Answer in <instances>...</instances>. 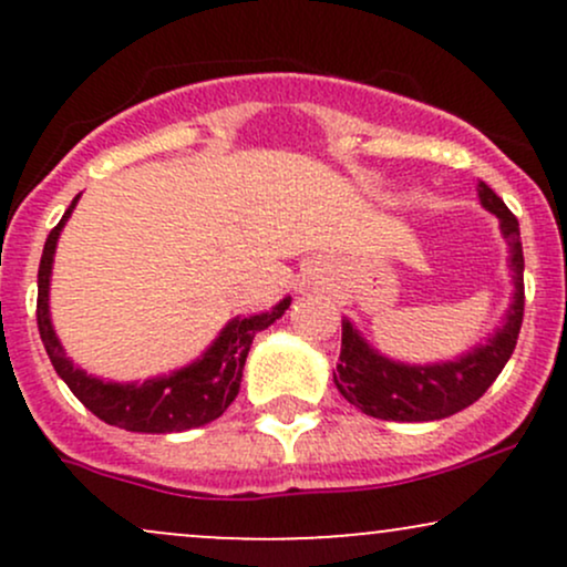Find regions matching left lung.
Segmentation results:
<instances>
[{
    "instance_id": "1",
    "label": "left lung",
    "mask_w": 567,
    "mask_h": 567,
    "mask_svg": "<svg viewBox=\"0 0 567 567\" xmlns=\"http://www.w3.org/2000/svg\"><path fill=\"white\" fill-rule=\"evenodd\" d=\"M477 194L485 210L498 218L501 234L509 245L514 296L504 324L485 343L451 362L405 365V362L383 357L360 336L354 324L343 320L341 357L333 370V381L338 392L347 396V402L360 408L365 415L381 421H408V424L410 421L447 419L477 402L509 362L525 311V258L523 243H519V224L491 186L480 184Z\"/></svg>"
}]
</instances>
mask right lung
I'll list each match as a JSON object with an SVG mask.
<instances>
[{
  "label": "right lung",
  "instance_id": "obj_1",
  "mask_svg": "<svg viewBox=\"0 0 567 567\" xmlns=\"http://www.w3.org/2000/svg\"><path fill=\"white\" fill-rule=\"evenodd\" d=\"M76 202H80V194L63 213L61 224L48 234L37 275V324L55 373L66 381L76 400L87 410H93L97 419L112 426L127 429V432L173 434L216 421L239 392L252 338L285 315V309L290 306V296L264 315L234 317L199 360L173 370L171 375H157V379H146L143 383H114L87 375L69 360L53 330V320H50V277H53L58 237H61Z\"/></svg>",
  "mask_w": 567,
  "mask_h": 567
}]
</instances>
